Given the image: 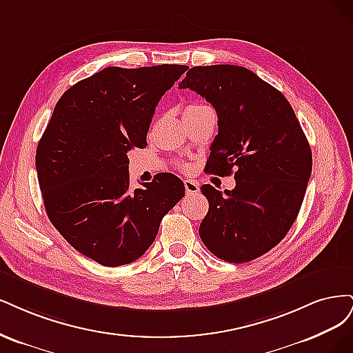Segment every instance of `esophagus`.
<instances>
[{
	"label": "esophagus",
	"mask_w": 353,
	"mask_h": 353,
	"mask_svg": "<svg viewBox=\"0 0 353 353\" xmlns=\"http://www.w3.org/2000/svg\"><path fill=\"white\" fill-rule=\"evenodd\" d=\"M183 183H185V190H186L188 195H193V193H198L199 192V185L195 183V181H193V180L188 179V180L183 181Z\"/></svg>",
	"instance_id": "esophagus-1"
}]
</instances>
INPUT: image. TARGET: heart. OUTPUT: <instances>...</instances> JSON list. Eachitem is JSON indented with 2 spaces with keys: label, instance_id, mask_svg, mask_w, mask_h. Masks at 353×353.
<instances>
[{
  "label": "heart",
  "instance_id": "1",
  "mask_svg": "<svg viewBox=\"0 0 353 353\" xmlns=\"http://www.w3.org/2000/svg\"><path fill=\"white\" fill-rule=\"evenodd\" d=\"M199 105H202V104H190V105H188V107H186V110H192V108H196V107H199Z\"/></svg>",
  "mask_w": 353,
  "mask_h": 353
}]
</instances>
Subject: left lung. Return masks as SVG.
Here are the masks:
<instances>
[{
  "instance_id": "obj_1",
  "label": "left lung",
  "mask_w": 353,
  "mask_h": 353,
  "mask_svg": "<svg viewBox=\"0 0 353 353\" xmlns=\"http://www.w3.org/2000/svg\"><path fill=\"white\" fill-rule=\"evenodd\" d=\"M179 88L195 90L217 111L208 173L234 170L236 188L224 195L201 186L210 210L199 236L217 258L248 263L280 243L298 217L312 172L308 139L280 90L245 67H192Z\"/></svg>"
}]
</instances>
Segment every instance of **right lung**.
Wrapping results in <instances>:
<instances>
[{"label": "right lung", "instance_id": "right-lung-1", "mask_svg": "<svg viewBox=\"0 0 353 353\" xmlns=\"http://www.w3.org/2000/svg\"><path fill=\"white\" fill-rule=\"evenodd\" d=\"M189 69L105 67L67 89L37 150L45 211L76 251L105 267L130 264L155 241L185 185L160 173L129 188L133 148L146 146L158 101Z\"/></svg>", "mask_w": 353, "mask_h": 353}]
</instances>
